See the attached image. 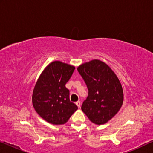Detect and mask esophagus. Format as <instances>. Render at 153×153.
<instances>
[{
    "label": "esophagus",
    "instance_id": "esophagus-1",
    "mask_svg": "<svg viewBox=\"0 0 153 153\" xmlns=\"http://www.w3.org/2000/svg\"><path fill=\"white\" fill-rule=\"evenodd\" d=\"M76 106H78L79 108H80V107H81V102L80 101H78V102H76Z\"/></svg>",
    "mask_w": 153,
    "mask_h": 153
}]
</instances>
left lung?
Here are the masks:
<instances>
[{
    "label": "left lung",
    "instance_id": "1",
    "mask_svg": "<svg viewBox=\"0 0 153 153\" xmlns=\"http://www.w3.org/2000/svg\"><path fill=\"white\" fill-rule=\"evenodd\" d=\"M88 90L81 110L92 123H106L116 115L123 102V91L116 74L104 62L93 60L77 68Z\"/></svg>",
    "mask_w": 153,
    "mask_h": 153
}]
</instances>
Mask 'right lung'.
<instances>
[{"instance_id":"right-lung-1","label":"right lung","mask_w":153,"mask_h":153,"mask_svg":"<svg viewBox=\"0 0 153 153\" xmlns=\"http://www.w3.org/2000/svg\"><path fill=\"white\" fill-rule=\"evenodd\" d=\"M74 69L70 65L54 61L44 70L35 85L33 107L51 124H64L78 109L76 104L70 102V91L65 87Z\"/></svg>"}]
</instances>
